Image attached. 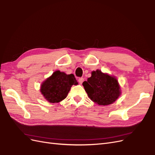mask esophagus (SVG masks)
Here are the masks:
<instances>
[{"label":"esophagus","mask_w":155,"mask_h":155,"mask_svg":"<svg viewBox=\"0 0 155 155\" xmlns=\"http://www.w3.org/2000/svg\"><path fill=\"white\" fill-rule=\"evenodd\" d=\"M84 78H78V82L80 83V84H82V82H84Z\"/></svg>","instance_id":"1"}]
</instances>
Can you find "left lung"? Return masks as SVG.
<instances>
[{
    "instance_id": "obj_1",
    "label": "left lung",
    "mask_w": 155,
    "mask_h": 155,
    "mask_svg": "<svg viewBox=\"0 0 155 155\" xmlns=\"http://www.w3.org/2000/svg\"><path fill=\"white\" fill-rule=\"evenodd\" d=\"M87 96L99 106H107L120 96V86L117 78L100 69L91 72V77L82 83Z\"/></svg>"
}]
</instances>
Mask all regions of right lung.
I'll return each instance as SVG.
<instances>
[{"instance_id":"obj_1","label":"right lung","mask_w":155,"mask_h":155,"mask_svg":"<svg viewBox=\"0 0 155 155\" xmlns=\"http://www.w3.org/2000/svg\"><path fill=\"white\" fill-rule=\"evenodd\" d=\"M73 74L55 71L41 84L40 91L49 103H58L68 96L73 85H77Z\"/></svg>"}]
</instances>
